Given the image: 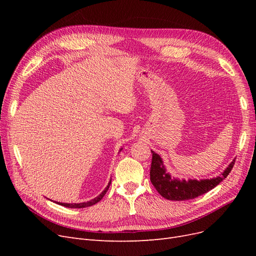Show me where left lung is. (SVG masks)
<instances>
[{
	"mask_svg": "<svg viewBox=\"0 0 256 256\" xmlns=\"http://www.w3.org/2000/svg\"><path fill=\"white\" fill-rule=\"evenodd\" d=\"M152 159L150 166V182L161 196L171 200H186L196 198L204 193L210 191L226 180L235 164V159L228 168L221 172L220 176L212 177L210 180H180L172 177L166 172L164 160L158 154L152 150Z\"/></svg>",
	"mask_w": 256,
	"mask_h": 256,
	"instance_id": "8db88e82",
	"label": "left lung"
}]
</instances>
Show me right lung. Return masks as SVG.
Returning a JSON list of instances; mask_svg holds the SVG:
<instances>
[{
	"mask_svg": "<svg viewBox=\"0 0 256 256\" xmlns=\"http://www.w3.org/2000/svg\"><path fill=\"white\" fill-rule=\"evenodd\" d=\"M122 150V148H120V152ZM110 184H111V180L109 182V184H108V186L104 188V190L102 193H100V194H99L98 196H96L95 198H92V200H88V202H83V203H60V202H56V204H60V205H62V206H65V207H68V208H84V207H90V206H92V205H95L96 203H98L99 200L104 196V194L106 193L108 189H109V187H110Z\"/></svg>",
	"mask_w": 256,
	"mask_h": 256,
	"instance_id": "right-lung-1",
	"label": "right lung"
}]
</instances>
